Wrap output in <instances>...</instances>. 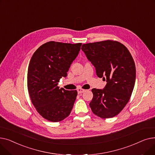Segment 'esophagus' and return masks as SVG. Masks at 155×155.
<instances>
[{
  "label": "esophagus",
  "mask_w": 155,
  "mask_h": 155,
  "mask_svg": "<svg viewBox=\"0 0 155 155\" xmlns=\"http://www.w3.org/2000/svg\"><path fill=\"white\" fill-rule=\"evenodd\" d=\"M77 92H78V94H82L85 92V90H84V89H81V88H78L77 90Z\"/></svg>",
  "instance_id": "esophagus-1"
}]
</instances>
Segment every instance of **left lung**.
<instances>
[{
	"label": "left lung",
	"instance_id": "obj_1",
	"mask_svg": "<svg viewBox=\"0 0 155 155\" xmlns=\"http://www.w3.org/2000/svg\"><path fill=\"white\" fill-rule=\"evenodd\" d=\"M82 50L97 77L107 82L103 89L92 90L89 105L93 113L103 119L116 116L128 102L135 84L136 67L131 53L123 44L110 40L84 44Z\"/></svg>",
	"mask_w": 155,
	"mask_h": 155
}]
</instances>
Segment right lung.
I'll return each instance as SVG.
<instances>
[{
  "label": "right lung",
  "mask_w": 155,
  "mask_h": 155,
  "mask_svg": "<svg viewBox=\"0 0 155 155\" xmlns=\"http://www.w3.org/2000/svg\"><path fill=\"white\" fill-rule=\"evenodd\" d=\"M82 43L50 41L41 46L30 60L28 88L32 104L39 114L51 122L68 117L76 100L77 91L58 87L67 76L70 65L78 56Z\"/></svg>",
  "instance_id": "obj_1"
}]
</instances>
